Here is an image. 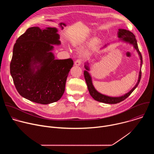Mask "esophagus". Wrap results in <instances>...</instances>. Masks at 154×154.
<instances>
[{
    "instance_id": "34e87169",
    "label": "esophagus",
    "mask_w": 154,
    "mask_h": 154,
    "mask_svg": "<svg viewBox=\"0 0 154 154\" xmlns=\"http://www.w3.org/2000/svg\"><path fill=\"white\" fill-rule=\"evenodd\" d=\"M82 63V60L80 59H78L75 61V66H80Z\"/></svg>"
}]
</instances>
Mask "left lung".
Returning a JSON list of instances; mask_svg holds the SVG:
<instances>
[{"label": "left lung", "instance_id": "left-lung-1", "mask_svg": "<svg viewBox=\"0 0 154 154\" xmlns=\"http://www.w3.org/2000/svg\"><path fill=\"white\" fill-rule=\"evenodd\" d=\"M118 37L119 38V41L122 42L126 44H128V45L132 46L134 48L135 50L138 53V55L139 56V58L140 59V72H139V75H138V81L136 83V85L134 86V87L131 89L130 91L128 93L124 94V95L120 96H117V97H113V96H109L107 95H105L103 94H102L99 93L96 88L93 85V80H92V77L91 74L90 73L89 71H90V63L87 61L85 63L84 65V68H85V70L84 71V77L85 79L88 86V89L89 93L91 97L95 100L100 102H103L105 103H108V104H115L119 103L122 101H123L124 99H125L127 97H128L131 93H132L138 86L141 77V67H142V64H143V60H142V55L138 49V44H137V41L135 38V36L134 35L133 33H131L129 30H127L124 29H119L118 32ZM110 44L108 43L107 45H105L103 48H102L100 50L103 49L105 48H106Z\"/></svg>", "mask_w": 154, "mask_h": 154}]
</instances>
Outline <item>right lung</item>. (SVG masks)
Here are the masks:
<instances>
[{
  "instance_id": "obj_1",
  "label": "right lung",
  "mask_w": 154,
  "mask_h": 154,
  "mask_svg": "<svg viewBox=\"0 0 154 154\" xmlns=\"http://www.w3.org/2000/svg\"><path fill=\"white\" fill-rule=\"evenodd\" d=\"M55 27L29 28L16 40L10 74L19 94L32 102L49 104L62 97L74 62L57 60L54 45H61Z\"/></svg>"
}]
</instances>
